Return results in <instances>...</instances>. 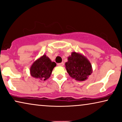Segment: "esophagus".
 <instances>
[{
  "label": "esophagus",
  "mask_w": 122,
  "mask_h": 122,
  "mask_svg": "<svg viewBox=\"0 0 122 122\" xmlns=\"http://www.w3.org/2000/svg\"><path fill=\"white\" fill-rule=\"evenodd\" d=\"M58 66H63L64 65V62H61V63H58V64H57Z\"/></svg>",
  "instance_id": "34e87169"
}]
</instances>
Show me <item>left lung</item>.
<instances>
[{
    "label": "left lung",
    "mask_w": 122,
    "mask_h": 122,
    "mask_svg": "<svg viewBox=\"0 0 122 122\" xmlns=\"http://www.w3.org/2000/svg\"><path fill=\"white\" fill-rule=\"evenodd\" d=\"M65 63L66 71L71 77L83 81L92 74V69L89 60L81 53L72 52Z\"/></svg>",
    "instance_id": "1"
}]
</instances>
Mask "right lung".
<instances>
[{"label": "right lung", "instance_id": "obj_1", "mask_svg": "<svg viewBox=\"0 0 122 122\" xmlns=\"http://www.w3.org/2000/svg\"><path fill=\"white\" fill-rule=\"evenodd\" d=\"M56 66V63L52 62L46 55H43L32 64L30 67V74L40 81H46L51 76Z\"/></svg>", "mask_w": 122, "mask_h": 122}]
</instances>
